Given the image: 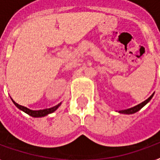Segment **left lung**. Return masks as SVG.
<instances>
[{
	"label": "left lung",
	"instance_id": "obj_1",
	"mask_svg": "<svg viewBox=\"0 0 160 160\" xmlns=\"http://www.w3.org/2000/svg\"><path fill=\"white\" fill-rule=\"evenodd\" d=\"M153 94H154V93L150 96V97L148 98V99H147L146 101H144L143 102H142V103H140V104H138L137 106H136V107H131V108H129V109H125V110H121V111H118V112H120V113H123V114H133L135 113V112H138L139 110H141L142 107H144L146 104H148L149 101H151V99L152 98V96H153Z\"/></svg>",
	"mask_w": 160,
	"mask_h": 160
}]
</instances>
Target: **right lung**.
Instances as JSON below:
<instances>
[{
  "label": "right lung",
  "instance_id": "add662e5",
  "mask_svg": "<svg viewBox=\"0 0 160 160\" xmlns=\"http://www.w3.org/2000/svg\"><path fill=\"white\" fill-rule=\"evenodd\" d=\"M12 102H13V104L18 107L19 110L23 111L24 112H25V113H27L28 115H30V116L34 118H42V117H44V116H47L48 114H50V113H52V112H55V111L58 109V107L61 105V103H59V104H58L57 106H54V107H51V108L43 109V110L33 111V110H31V109H29V108H27V107H23V106L18 105V103H16L12 99Z\"/></svg>",
  "mask_w": 160,
  "mask_h": 160
}]
</instances>
